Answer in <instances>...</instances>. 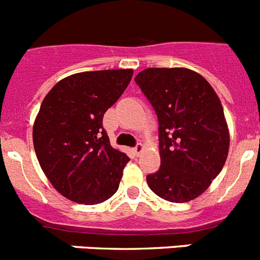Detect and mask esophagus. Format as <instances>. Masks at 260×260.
Masks as SVG:
<instances>
[{
	"mask_svg": "<svg viewBox=\"0 0 260 260\" xmlns=\"http://www.w3.org/2000/svg\"><path fill=\"white\" fill-rule=\"evenodd\" d=\"M143 149H144V147H143V144H140V143H139V144H137V145H135V147H134V153H135V154H137V155H139L140 153L143 152Z\"/></svg>",
	"mask_w": 260,
	"mask_h": 260,
	"instance_id": "esophagus-1",
	"label": "esophagus"
}]
</instances>
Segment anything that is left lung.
Segmentation results:
<instances>
[{
  "instance_id": "1",
  "label": "left lung",
  "mask_w": 260,
  "mask_h": 260,
  "mask_svg": "<svg viewBox=\"0 0 260 260\" xmlns=\"http://www.w3.org/2000/svg\"><path fill=\"white\" fill-rule=\"evenodd\" d=\"M158 118L159 170L147 176L162 199L185 203L208 189L229 154L223 108L208 81L184 68H150L135 76Z\"/></svg>"
}]
</instances>
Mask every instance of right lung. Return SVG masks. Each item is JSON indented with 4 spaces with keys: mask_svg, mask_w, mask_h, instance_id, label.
Segmentation results:
<instances>
[{
    "mask_svg": "<svg viewBox=\"0 0 260 260\" xmlns=\"http://www.w3.org/2000/svg\"><path fill=\"white\" fill-rule=\"evenodd\" d=\"M134 71L100 70L58 81L43 100L33 126L37 158L60 194L79 204H98L118 189L130 158L111 147L103 127Z\"/></svg>",
    "mask_w": 260,
    "mask_h": 260,
    "instance_id": "1",
    "label": "right lung"
}]
</instances>
